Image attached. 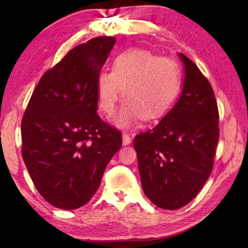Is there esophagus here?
Here are the masks:
<instances>
[{"label": "esophagus", "instance_id": "1", "mask_svg": "<svg viewBox=\"0 0 248 248\" xmlns=\"http://www.w3.org/2000/svg\"><path fill=\"white\" fill-rule=\"evenodd\" d=\"M121 138H123V145L124 146H127L131 143V138L128 133H124Z\"/></svg>", "mask_w": 248, "mask_h": 248}]
</instances>
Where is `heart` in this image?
Masks as SVG:
<instances>
[{"label":"heart","mask_w":248,"mask_h":248,"mask_svg":"<svg viewBox=\"0 0 248 248\" xmlns=\"http://www.w3.org/2000/svg\"><path fill=\"white\" fill-rule=\"evenodd\" d=\"M180 86L181 71L177 62L147 50L131 49L115 57L112 71L98 73V104L105 114H112L121 89L124 101L114 123L128 128L140 117H162L175 101Z\"/></svg>","instance_id":"b5f03b06"}]
</instances>
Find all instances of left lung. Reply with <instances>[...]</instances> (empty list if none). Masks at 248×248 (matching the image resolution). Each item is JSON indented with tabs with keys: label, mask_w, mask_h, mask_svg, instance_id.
<instances>
[{
	"label": "left lung",
	"mask_w": 248,
	"mask_h": 248,
	"mask_svg": "<svg viewBox=\"0 0 248 248\" xmlns=\"http://www.w3.org/2000/svg\"><path fill=\"white\" fill-rule=\"evenodd\" d=\"M182 91L154 129L134 139L141 187L156 207L177 210L207 182L219 138L213 89L198 67L182 53Z\"/></svg>",
	"instance_id": "left-lung-1"
}]
</instances>
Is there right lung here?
Instances as JSON below:
<instances>
[{"instance_id":"1","label":"right lung","mask_w":248,"mask_h":248,"mask_svg":"<svg viewBox=\"0 0 248 248\" xmlns=\"http://www.w3.org/2000/svg\"><path fill=\"white\" fill-rule=\"evenodd\" d=\"M115 43L96 37L68 52L40 78L22 118L25 166L37 191L59 209L91 200L123 144L97 114V77Z\"/></svg>"}]
</instances>
